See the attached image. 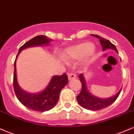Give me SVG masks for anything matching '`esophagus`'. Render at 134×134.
I'll return each instance as SVG.
<instances>
[{"label":"esophagus","instance_id":"esophagus-1","mask_svg":"<svg viewBox=\"0 0 134 134\" xmlns=\"http://www.w3.org/2000/svg\"><path fill=\"white\" fill-rule=\"evenodd\" d=\"M68 78H69V80H70V81L72 79H76V75L74 73H69L68 75Z\"/></svg>","mask_w":134,"mask_h":134}]
</instances>
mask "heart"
Masks as SVG:
<instances>
[{"instance_id":"heart-1","label":"heart","mask_w":134,"mask_h":134,"mask_svg":"<svg viewBox=\"0 0 134 134\" xmlns=\"http://www.w3.org/2000/svg\"><path fill=\"white\" fill-rule=\"evenodd\" d=\"M95 50L93 43L90 42H84L77 45L69 48L64 53V56L66 60H78L89 55L93 56Z\"/></svg>"}]
</instances>
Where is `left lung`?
Listing matches in <instances>:
<instances>
[{
	"label": "left lung",
	"mask_w": 134,
	"mask_h": 134,
	"mask_svg": "<svg viewBox=\"0 0 134 134\" xmlns=\"http://www.w3.org/2000/svg\"><path fill=\"white\" fill-rule=\"evenodd\" d=\"M91 35L94 37H96L99 40V42H100L103 51L109 50V49H112V50H114L115 51L118 52L116 47L109 40L97 35ZM79 77L81 83H82V89H81V93L77 96V100L81 107L87 109V110L96 111V110H100L104 108L108 107L117 99L121 91V88L116 94L113 96L110 97V98H98V97L93 96L91 93L89 92L88 90H87L86 82L83 74H81L79 76Z\"/></svg>",
	"instance_id": "8db88e82"
}]
</instances>
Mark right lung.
I'll use <instances>...</instances> for the list:
<instances>
[{"instance_id": "1", "label": "right lung", "mask_w": 134, "mask_h": 134, "mask_svg": "<svg viewBox=\"0 0 134 134\" xmlns=\"http://www.w3.org/2000/svg\"><path fill=\"white\" fill-rule=\"evenodd\" d=\"M53 40L44 35H39L32 38L25 43L19 49L18 55L15 60L14 72L13 86L15 94L18 99L24 107L30 110L36 111H46L51 110L57 103L61 90L68 83V77L65 73L62 76L52 77L48 85L43 91L39 93L31 94L23 91L18 84L16 75V59L22 50L29 47L48 45Z\"/></svg>"}]
</instances>
